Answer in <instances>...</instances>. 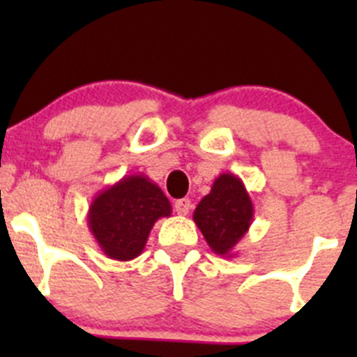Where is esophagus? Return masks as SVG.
I'll return each instance as SVG.
<instances>
[{"label": "esophagus", "mask_w": 357, "mask_h": 357, "mask_svg": "<svg viewBox=\"0 0 357 357\" xmlns=\"http://www.w3.org/2000/svg\"><path fill=\"white\" fill-rule=\"evenodd\" d=\"M174 208L179 215H186L192 208V200L190 199H179L174 202Z\"/></svg>", "instance_id": "1"}]
</instances>
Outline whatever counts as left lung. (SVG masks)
Here are the masks:
<instances>
[{
	"label": "left lung",
	"mask_w": 357,
	"mask_h": 357,
	"mask_svg": "<svg viewBox=\"0 0 357 357\" xmlns=\"http://www.w3.org/2000/svg\"><path fill=\"white\" fill-rule=\"evenodd\" d=\"M193 221L214 254L235 257V247L254 221V205L242 179L231 172L219 174L197 205Z\"/></svg>",
	"instance_id": "obj_1"
}]
</instances>
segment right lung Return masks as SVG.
I'll list each match as a JSON object with an SVG mask.
<instances>
[{"label":"right lung","mask_w":357,"mask_h":357,"mask_svg":"<svg viewBox=\"0 0 357 357\" xmlns=\"http://www.w3.org/2000/svg\"><path fill=\"white\" fill-rule=\"evenodd\" d=\"M171 212V202L157 183L145 174H131L91 200L88 226L107 257L131 261L143 252L153 225Z\"/></svg>","instance_id":"right-lung-1"}]
</instances>
